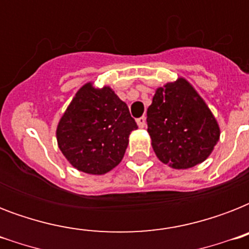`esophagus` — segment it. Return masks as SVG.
I'll use <instances>...</instances> for the list:
<instances>
[{"mask_svg": "<svg viewBox=\"0 0 249 249\" xmlns=\"http://www.w3.org/2000/svg\"><path fill=\"white\" fill-rule=\"evenodd\" d=\"M137 124H138V126H140L141 129H143L144 126H146V117L142 116L140 117V119H137Z\"/></svg>", "mask_w": 249, "mask_h": 249, "instance_id": "esophagus-1", "label": "esophagus"}]
</instances>
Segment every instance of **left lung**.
<instances>
[{
    "label": "left lung",
    "mask_w": 249,
    "mask_h": 249,
    "mask_svg": "<svg viewBox=\"0 0 249 249\" xmlns=\"http://www.w3.org/2000/svg\"><path fill=\"white\" fill-rule=\"evenodd\" d=\"M147 132L158 159L174 169L203 163L221 134L212 111L183 77L156 89L147 109Z\"/></svg>",
    "instance_id": "8db88e82"
}]
</instances>
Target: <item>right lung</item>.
Masks as SVG:
<instances>
[{
	"instance_id": "obj_1",
	"label": "right lung",
	"mask_w": 249,
	"mask_h": 249,
	"mask_svg": "<svg viewBox=\"0 0 249 249\" xmlns=\"http://www.w3.org/2000/svg\"><path fill=\"white\" fill-rule=\"evenodd\" d=\"M136 129L126 103L109 86L86 83L60 117L56 141L73 168L101 176L120 164Z\"/></svg>"
}]
</instances>
